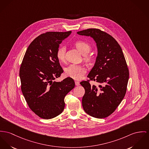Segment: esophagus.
<instances>
[{
	"mask_svg": "<svg viewBox=\"0 0 149 149\" xmlns=\"http://www.w3.org/2000/svg\"><path fill=\"white\" fill-rule=\"evenodd\" d=\"M75 83L76 86H79L80 85V83L79 81H75Z\"/></svg>",
	"mask_w": 149,
	"mask_h": 149,
	"instance_id": "1",
	"label": "esophagus"
}]
</instances>
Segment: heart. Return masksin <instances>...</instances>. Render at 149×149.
<instances>
[{"instance_id": "heart-1", "label": "heart", "mask_w": 149, "mask_h": 149, "mask_svg": "<svg viewBox=\"0 0 149 149\" xmlns=\"http://www.w3.org/2000/svg\"><path fill=\"white\" fill-rule=\"evenodd\" d=\"M74 45L76 47V48L82 54L84 55V60L85 62L89 63L91 61L92 56L91 55L87 54L91 49V46L88 42L83 40H77L74 42ZM65 54L66 47L63 46H59L56 52V56L59 62H65ZM86 69L83 66L75 64L70 65L65 70L66 75L75 80H80L83 78L86 74Z\"/></svg>"}]
</instances>
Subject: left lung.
<instances>
[{
  "mask_svg": "<svg viewBox=\"0 0 149 149\" xmlns=\"http://www.w3.org/2000/svg\"><path fill=\"white\" fill-rule=\"evenodd\" d=\"M77 33L92 37L98 51L89 79L80 83L85 90L83 109L93 117L105 118L115 112L125 95L129 76L125 58L117 41L105 32L90 28ZM91 81L97 84L92 85Z\"/></svg>",
  "mask_w": 149,
  "mask_h": 149,
  "instance_id": "8db88e82",
  "label": "left lung"
}]
</instances>
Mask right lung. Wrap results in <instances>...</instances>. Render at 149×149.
<instances>
[{
  "mask_svg": "<svg viewBox=\"0 0 149 149\" xmlns=\"http://www.w3.org/2000/svg\"><path fill=\"white\" fill-rule=\"evenodd\" d=\"M71 31L47 32L37 37L28 46L19 75L21 89L29 108L44 119L53 118L63 111L65 96L75 87L71 78L53 81L63 70L56 52Z\"/></svg>",
  "mask_w": 149,
  "mask_h": 149,
  "instance_id": "right-lung-1",
  "label": "right lung"
}]
</instances>
